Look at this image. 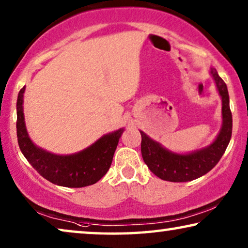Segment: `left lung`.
Wrapping results in <instances>:
<instances>
[{
    "label": "left lung",
    "mask_w": 248,
    "mask_h": 248,
    "mask_svg": "<svg viewBox=\"0 0 248 248\" xmlns=\"http://www.w3.org/2000/svg\"><path fill=\"white\" fill-rule=\"evenodd\" d=\"M209 73L221 98V128L210 145L187 154H179L167 149L140 130L142 159L150 171L162 180L185 183L204 176L217 165L231 141L232 118L227 86L215 68H210Z\"/></svg>",
    "instance_id": "left-lung-1"
}]
</instances>
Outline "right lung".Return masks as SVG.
<instances>
[{
    "mask_svg": "<svg viewBox=\"0 0 248 248\" xmlns=\"http://www.w3.org/2000/svg\"><path fill=\"white\" fill-rule=\"evenodd\" d=\"M25 87L16 101V135L18 147L33 168L43 178L58 186L80 188L100 180L111 166L116 148L124 128L103 135L86 149L71 155H57L38 147L25 127L23 98Z\"/></svg>",
    "mask_w": 248,
    "mask_h": 248,
    "instance_id": "right-lung-1",
    "label": "right lung"
}]
</instances>
